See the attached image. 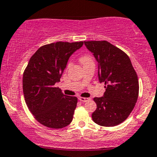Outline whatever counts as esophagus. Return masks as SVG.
<instances>
[{
	"instance_id": "obj_1",
	"label": "esophagus",
	"mask_w": 157,
	"mask_h": 157,
	"mask_svg": "<svg viewBox=\"0 0 157 157\" xmlns=\"http://www.w3.org/2000/svg\"><path fill=\"white\" fill-rule=\"evenodd\" d=\"M78 100L81 101V102H87V101H90V98H82V97H79L78 98Z\"/></svg>"
}]
</instances>
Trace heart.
I'll use <instances>...</instances> for the list:
<instances>
[{"instance_id":"heart-1","label":"heart","mask_w":157,"mask_h":157,"mask_svg":"<svg viewBox=\"0 0 157 157\" xmlns=\"http://www.w3.org/2000/svg\"><path fill=\"white\" fill-rule=\"evenodd\" d=\"M80 62L82 63V64L83 65V67L85 65H88V64L94 63L93 59H92L91 56L89 54L82 55V56L80 57ZM69 66H70V63H68L67 67H69Z\"/></svg>"}]
</instances>
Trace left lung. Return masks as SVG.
Returning <instances> with one entry per match:
<instances>
[{
	"mask_svg": "<svg viewBox=\"0 0 157 157\" xmlns=\"http://www.w3.org/2000/svg\"><path fill=\"white\" fill-rule=\"evenodd\" d=\"M96 58L100 82L106 88L104 96L94 98L97 109L92 119L98 125L112 127L125 120L138 98V75L128 56L106 41H84Z\"/></svg>",
	"mask_w": 157,
	"mask_h": 157,
	"instance_id": "8db88e82",
	"label": "left lung"
}]
</instances>
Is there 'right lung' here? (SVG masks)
<instances>
[{
  "label": "right lung",
  "instance_id": "1",
  "mask_svg": "<svg viewBox=\"0 0 157 157\" xmlns=\"http://www.w3.org/2000/svg\"><path fill=\"white\" fill-rule=\"evenodd\" d=\"M83 44L59 41L43 45L31 56L24 70L25 103L34 118L44 126L63 128L72 121L78 98L63 94L55 83L60 81L69 56Z\"/></svg>",
  "mask_w": 157,
  "mask_h": 157
}]
</instances>
